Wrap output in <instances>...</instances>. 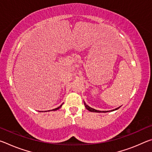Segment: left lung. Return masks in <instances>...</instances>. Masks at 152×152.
I'll use <instances>...</instances> for the list:
<instances>
[{
	"label": "left lung",
	"instance_id": "1",
	"mask_svg": "<svg viewBox=\"0 0 152 152\" xmlns=\"http://www.w3.org/2000/svg\"><path fill=\"white\" fill-rule=\"evenodd\" d=\"M84 105H85V107H86V109H87V110H88L89 111H91V112H95V113H107V112H110V111H113V110H117L118 109H119L120 108V107H118V108H117V109H113V110H107V111H102V110H96V109H92V108H91V107H90L88 105H87L86 103H85V102L84 101Z\"/></svg>",
	"mask_w": 152,
	"mask_h": 152
}]
</instances>
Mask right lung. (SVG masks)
<instances>
[{
	"label": "right lung",
	"mask_w": 152,
	"mask_h": 152,
	"mask_svg": "<svg viewBox=\"0 0 152 152\" xmlns=\"http://www.w3.org/2000/svg\"><path fill=\"white\" fill-rule=\"evenodd\" d=\"M61 105H62V104H61L60 107H58V108H56V109H52V110H57L58 109H60V108L61 107ZM50 110H48V111H50ZM45 112H47V111H46V110H45Z\"/></svg>",
	"instance_id": "add662e5"
}]
</instances>
